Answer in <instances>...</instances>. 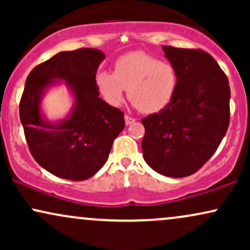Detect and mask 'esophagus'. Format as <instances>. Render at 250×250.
Here are the masks:
<instances>
[{"mask_svg": "<svg viewBox=\"0 0 250 250\" xmlns=\"http://www.w3.org/2000/svg\"><path fill=\"white\" fill-rule=\"evenodd\" d=\"M125 125H131V123L135 122V119H134V117L129 116V115H125Z\"/></svg>", "mask_w": 250, "mask_h": 250, "instance_id": "34e87169", "label": "esophagus"}]
</instances>
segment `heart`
I'll list each match as a JSON object with an SVG mask.
<instances>
[{"instance_id":"heart-1","label":"heart","mask_w":250,"mask_h":250,"mask_svg":"<svg viewBox=\"0 0 250 250\" xmlns=\"http://www.w3.org/2000/svg\"><path fill=\"white\" fill-rule=\"evenodd\" d=\"M96 84L109 104L120 105L128 97L145 114L162 110L177 88V71L170 62L142 53L125 54L116 60L114 73L100 71Z\"/></svg>"}]
</instances>
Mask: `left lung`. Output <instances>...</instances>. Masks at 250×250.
<instances>
[{
  "label": "left lung",
  "instance_id": "1",
  "mask_svg": "<svg viewBox=\"0 0 250 250\" xmlns=\"http://www.w3.org/2000/svg\"><path fill=\"white\" fill-rule=\"evenodd\" d=\"M177 71L171 101L141 120L142 151L159 174L186 177L196 173L213 156L230 120L228 77L214 57L202 49L163 45Z\"/></svg>",
  "mask_w": 250,
  "mask_h": 250
}]
</instances>
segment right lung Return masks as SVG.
Listing matches in <instances>:
<instances>
[{
  "label": "right lung",
  "mask_w": 250,
  "mask_h": 250,
  "mask_svg": "<svg viewBox=\"0 0 250 250\" xmlns=\"http://www.w3.org/2000/svg\"><path fill=\"white\" fill-rule=\"evenodd\" d=\"M102 51L81 48L62 51L36 65L27 77L20 101V119L35 161L49 173L71 181L95 175L107 162L111 146L125 128V114L100 99L96 70ZM65 79L76 96L68 119L47 123L39 111L42 91Z\"/></svg>",
  "instance_id": "1"
}]
</instances>
